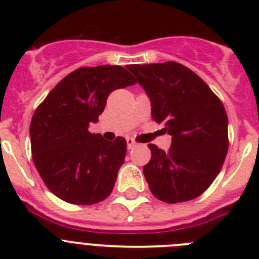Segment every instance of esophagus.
I'll return each mask as SVG.
<instances>
[{
	"label": "esophagus",
	"mask_w": 259,
	"mask_h": 259,
	"mask_svg": "<svg viewBox=\"0 0 259 259\" xmlns=\"http://www.w3.org/2000/svg\"><path fill=\"white\" fill-rule=\"evenodd\" d=\"M127 146H128V149H132V148H135V146H136V143H135L132 139H130V137H128V139H127Z\"/></svg>",
	"instance_id": "1"
}]
</instances>
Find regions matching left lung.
Segmentation results:
<instances>
[{"label":"left lung","instance_id":"left-lung-1","mask_svg":"<svg viewBox=\"0 0 259 259\" xmlns=\"http://www.w3.org/2000/svg\"><path fill=\"white\" fill-rule=\"evenodd\" d=\"M146 92L152 116L172 136L168 152L149 144L144 175L152 193L167 203L193 200L218 176L228 150V118L205 81L178 62L131 65Z\"/></svg>","mask_w":259,"mask_h":259}]
</instances>
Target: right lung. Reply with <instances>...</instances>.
I'll return each mask as SVG.
<instances>
[{
    "label": "right lung",
    "instance_id": "1",
    "mask_svg": "<svg viewBox=\"0 0 259 259\" xmlns=\"http://www.w3.org/2000/svg\"><path fill=\"white\" fill-rule=\"evenodd\" d=\"M136 80L120 66L81 67L68 74L36 109L29 125L33 163L57 197L93 205L109 197L124 163L127 141H107L88 131L109 95Z\"/></svg>",
    "mask_w": 259,
    "mask_h": 259
}]
</instances>
